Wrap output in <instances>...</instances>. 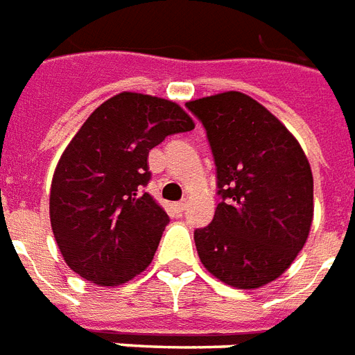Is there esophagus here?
I'll return each instance as SVG.
<instances>
[{"label": "esophagus", "instance_id": "1", "mask_svg": "<svg viewBox=\"0 0 355 355\" xmlns=\"http://www.w3.org/2000/svg\"><path fill=\"white\" fill-rule=\"evenodd\" d=\"M174 211H175V214H183V211H185V201H178V203H174Z\"/></svg>", "mask_w": 355, "mask_h": 355}]
</instances>
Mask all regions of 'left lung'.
<instances>
[{
    "instance_id": "obj_1",
    "label": "left lung",
    "mask_w": 355,
    "mask_h": 355,
    "mask_svg": "<svg viewBox=\"0 0 355 355\" xmlns=\"http://www.w3.org/2000/svg\"><path fill=\"white\" fill-rule=\"evenodd\" d=\"M207 132L220 203L196 229L201 263L232 288L273 282L304 248L313 218V175L284 124L240 92L185 104Z\"/></svg>"
}]
</instances>
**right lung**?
<instances>
[{
  "label": "right lung",
  "mask_w": 355,
  "mask_h": 355,
  "mask_svg": "<svg viewBox=\"0 0 355 355\" xmlns=\"http://www.w3.org/2000/svg\"><path fill=\"white\" fill-rule=\"evenodd\" d=\"M194 130L175 102L119 93L95 110L56 164L49 196L53 234L65 263L98 286H119L148 268L168 214L143 189L148 152Z\"/></svg>",
  "instance_id": "right-lung-1"
}]
</instances>
